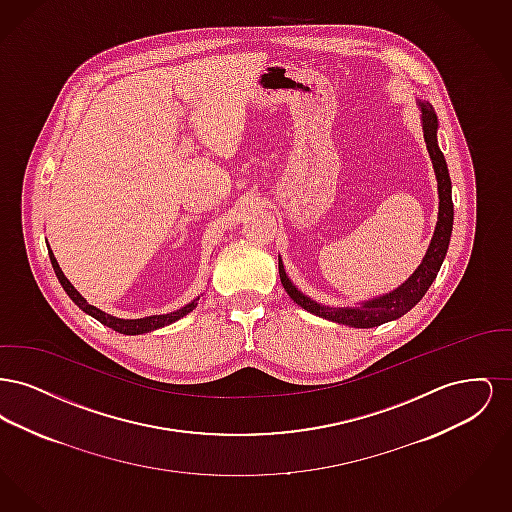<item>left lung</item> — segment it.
<instances>
[{
    "mask_svg": "<svg viewBox=\"0 0 512 512\" xmlns=\"http://www.w3.org/2000/svg\"><path fill=\"white\" fill-rule=\"evenodd\" d=\"M418 111H420V122H422V132H424V142L428 147L432 167L436 172L438 180V222L434 236L430 240V245L426 249V255L422 257V263L414 268L413 274L395 290L388 293H382L378 297L359 301L355 305H343V307H334V305H322L309 295L297 290V286L290 280L286 274V268L282 259L278 257V272L284 290L292 297L293 301L320 318L345 324L351 328H374L380 324H386L390 320L407 315L414 305L424 297L432 282L438 276L439 268L443 265V259L449 249V240L453 232V199H451V178L447 171L445 157L438 146V117L434 107L428 101L416 99Z\"/></svg>",
    "mask_w": 512,
    "mask_h": 512,
    "instance_id": "obj_1",
    "label": "left lung"
}]
</instances>
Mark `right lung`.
Listing matches in <instances>:
<instances>
[{
	"mask_svg": "<svg viewBox=\"0 0 512 512\" xmlns=\"http://www.w3.org/2000/svg\"><path fill=\"white\" fill-rule=\"evenodd\" d=\"M48 251L49 259H51V267L55 270L57 280L61 282V286H63V290L67 292V295L73 299L74 303H76L84 313H88L90 317L96 318V320H99L101 324H105V326L113 328V330H115V332H119V334H126V336H138V334L153 332V330H157V328L169 326L172 322H176V320L186 317L188 313H192L195 307H197L199 297H195L194 301H190L188 305H184V307H180V309H176V311H172V313H167V315H151V317L144 318L113 317V315H109V313L101 311L98 307L90 305V303H88L80 293L76 292V288H74L73 284L69 282V278L63 274V270L59 267V263H57V259H55V255H53V251H51V247H49V245Z\"/></svg>",
	"mask_w": 512,
	"mask_h": 512,
	"instance_id": "right-lung-1",
	"label": "right lung"
}]
</instances>
